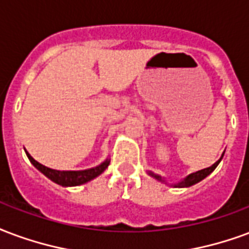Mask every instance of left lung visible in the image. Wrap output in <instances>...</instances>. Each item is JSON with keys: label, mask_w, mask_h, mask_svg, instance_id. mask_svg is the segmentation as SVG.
Masks as SVG:
<instances>
[{"label": "left lung", "mask_w": 249, "mask_h": 249, "mask_svg": "<svg viewBox=\"0 0 249 249\" xmlns=\"http://www.w3.org/2000/svg\"><path fill=\"white\" fill-rule=\"evenodd\" d=\"M222 157H223V156H222ZM220 160H222V158H220ZM220 160L215 162L213 166L206 167V169H203V170L196 171V173H193V174H190V176L186 178L185 181L179 182V183H177V185H174V186H176V187H189V186L198 183V182L202 181L203 178H206V177L209 176L211 171H213V169L218 166V163L220 162ZM150 176L154 177V178H157V179H160V181H162L161 177H160V176H156V174H152V173H150Z\"/></svg>", "instance_id": "8db88e82"}]
</instances>
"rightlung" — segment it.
Returning <instances> with one entry per match:
<instances>
[{
  "label": "right lung",
  "instance_id": "right-lung-1",
  "mask_svg": "<svg viewBox=\"0 0 249 249\" xmlns=\"http://www.w3.org/2000/svg\"><path fill=\"white\" fill-rule=\"evenodd\" d=\"M27 157L30 160V162L34 165V166L43 173L47 178H50L51 181L58 183V185L62 186H78L83 185L86 182L91 181L93 178H96L97 176H100L103 171L106 170L108 165H109V161L107 160L106 162H103L99 166L93 167V169H88V170H80V171H60V170H54V169H50V167L43 166L42 163H39L38 161H36L34 158L31 157L30 154L26 152Z\"/></svg>",
  "mask_w": 249,
  "mask_h": 249
}]
</instances>
